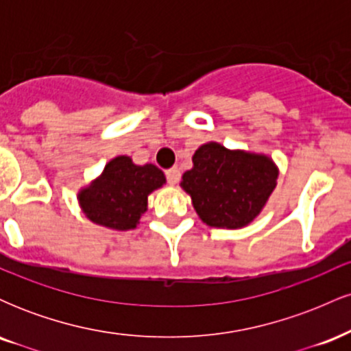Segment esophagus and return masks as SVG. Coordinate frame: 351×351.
<instances>
[{
    "mask_svg": "<svg viewBox=\"0 0 351 351\" xmlns=\"http://www.w3.org/2000/svg\"><path fill=\"white\" fill-rule=\"evenodd\" d=\"M180 176H181V173H180V170L178 168H170V170H167V180H168V183L170 184H176L180 181Z\"/></svg>",
    "mask_w": 351,
    "mask_h": 351,
    "instance_id": "obj_1",
    "label": "esophagus"
}]
</instances>
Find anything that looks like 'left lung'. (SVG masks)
Listing matches in <instances>:
<instances>
[{"label":"left lung","mask_w":351,"mask_h":351,"mask_svg":"<svg viewBox=\"0 0 351 351\" xmlns=\"http://www.w3.org/2000/svg\"><path fill=\"white\" fill-rule=\"evenodd\" d=\"M277 176L279 170L267 155L229 150L209 142L195 152L193 168L180 184L191 196L203 223L237 229L259 216L276 188Z\"/></svg>","instance_id":"left-lung-1"}]
</instances>
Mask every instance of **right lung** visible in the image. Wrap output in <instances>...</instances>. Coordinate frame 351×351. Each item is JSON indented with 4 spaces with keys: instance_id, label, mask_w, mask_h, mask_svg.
<instances>
[{
    "instance_id": "right-lung-1",
    "label": "right lung",
    "mask_w": 351,
    "mask_h": 351,
    "mask_svg": "<svg viewBox=\"0 0 351 351\" xmlns=\"http://www.w3.org/2000/svg\"><path fill=\"white\" fill-rule=\"evenodd\" d=\"M167 183L155 165H135L130 156H115L102 175L79 191L84 215L99 226L128 231L135 229L148 206V195Z\"/></svg>"
}]
</instances>
